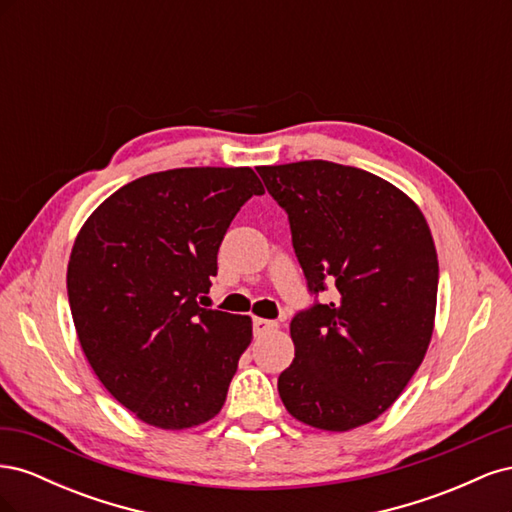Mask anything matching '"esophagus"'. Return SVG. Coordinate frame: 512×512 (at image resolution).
<instances>
[{
	"instance_id": "1",
	"label": "esophagus",
	"mask_w": 512,
	"mask_h": 512,
	"mask_svg": "<svg viewBox=\"0 0 512 512\" xmlns=\"http://www.w3.org/2000/svg\"><path fill=\"white\" fill-rule=\"evenodd\" d=\"M252 329H254V335H265V333L277 329V322L275 320H267V318H254L252 320Z\"/></svg>"
}]
</instances>
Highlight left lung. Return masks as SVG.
Listing matches in <instances>:
<instances>
[{"instance_id":"obj_1","label":"left lung","mask_w":512,"mask_h":512,"mask_svg":"<svg viewBox=\"0 0 512 512\" xmlns=\"http://www.w3.org/2000/svg\"><path fill=\"white\" fill-rule=\"evenodd\" d=\"M290 224L314 303L290 320L294 361L277 378L301 423L348 431L374 421L423 363L438 254L412 200L367 170L324 160L260 166ZM336 286L320 304L317 294Z\"/></svg>"}]
</instances>
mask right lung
Returning a JSON list of instances; mask_svg holds the SVG:
<instances>
[{
	"instance_id": "1",
	"label": "right lung",
	"mask_w": 512,
	"mask_h": 512,
	"mask_svg": "<svg viewBox=\"0 0 512 512\" xmlns=\"http://www.w3.org/2000/svg\"><path fill=\"white\" fill-rule=\"evenodd\" d=\"M265 194L252 168H175L123 185L91 213L68 262V301L91 369L160 429L218 414L250 316L200 307L230 222Z\"/></svg>"
}]
</instances>
